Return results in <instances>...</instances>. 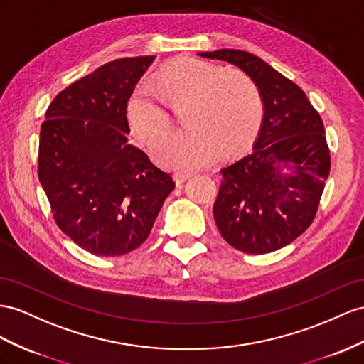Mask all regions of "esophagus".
<instances>
[{"label":"esophagus","instance_id":"34e87169","mask_svg":"<svg viewBox=\"0 0 364 364\" xmlns=\"http://www.w3.org/2000/svg\"><path fill=\"white\" fill-rule=\"evenodd\" d=\"M173 178H175L176 186H180V184H183L186 180H189V178H191V173H186V172H175Z\"/></svg>","mask_w":364,"mask_h":364}]
</instances>
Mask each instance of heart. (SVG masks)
<instances>
[{
    "mask_svg": "<svg viewBox=\"0 0 364 364\" xmlns=\"http://www.w3.org/2000/svg\"><path fill=\"white\" fill-rule=\"evenodd\" d=\"M160 92L173 105L188 100L183 110L188 129L172 130L151 144L156 161L175 171L198 169L220 152L223 156L243 152L262 126L263 100L252 80L188 57L160 68L154 85L141 81L130 93L126 115L139 138L151 139L169 124Z\"/></svg>",
    "mask_w": 364,
    "mask_h": 364,
    "instance_id": "b5f03b06",
    "label": "heart"
}]
</instances>
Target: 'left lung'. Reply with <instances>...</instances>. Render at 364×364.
I'll return each instance as SVG.
<instances>
[{
  "label": "left lung",
  "instance_id": "obj_1",
  "mask_svg": "<svg viewBox=\"0 0 364 364\" xmlns=\"http://www.w3.org/2000/svg\"><path fill=\"white\" fill-rule=\"evenodd\" d=\"M200 57L234 64L255 82L263 119L252 151L223 167L213 218L228 243L267 254L311 226L331 171L324 126L306 93L255 55L220 49Z\"/></svg>",
  "mask_w": 364,
  "mask_h": 364
}]
</instances>
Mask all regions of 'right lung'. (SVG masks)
<instances>
[{
	"instance_id": "1",
	"label": "right lung",
	"mask_w": 364,
	"mask_h": 364,
	"mask_svg": "<svg viewBox=\"0 0 364 364\" xmlns=\"http://www.w3.org/2000/svg\"><path fill=\"white\" fill-rule=\"evenodd\" d=\"M154 60L102 64L61 90L41 124L38 178L53 218L93 255L118 257L141 246L175 188L127 139V100Z\"/></svg>"
}]
</instances>
